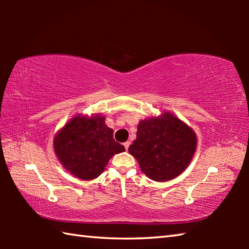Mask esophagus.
I'll use <instances>...</instances> for the list:
<instances>
[{
  "mask_svg": "<svg viewBox=\"0 0 249 249\" xmlns=\"http://www.w3.org/2000/svg\"><path fill=\"white\" fill-rule=\"evenodd\" d=\"M129 144H130V142H124V144H123V145H124V147H125V149H126V150H127V149H128V147H129Z\"/></svg>",
  "mask_w": 249,
  "mask_h": 249,
  "instance_id": "obj_1",
  "label": "esophagus"
}]
</instances>
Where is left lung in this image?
<instances>
[{"label": "left lung", "instance_id": "8db88e82", "mask_svg": "<svg viewBox=\"0 0 249 249\" xmlns=\"http://www.w3.org/2000/svg\"><path fill=\"white\" fill-rule=\"evenodd\" d=\"M197 146L196 134L171 112L141 120L128 151L149 179L166 182L190 165Z\"/></svg>", "mask_w": 249, "mask_h": 249}]
</instances>
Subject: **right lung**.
Instances as JSON below:
<instances>
[{
  "label": "right lung",
  "instance_id": "right-lung-1",
  "mask_svg": "<svg viewBox=\"0 0 249 249\" xmlns=\"http://www.w3.org/2000/svg\"><path fill=\"white\" fill-rule=\"evenodd\" d=\"M53 142L62 167L86 181L98 178L113 156L125 151L101 114L74 115L58 130Z\"/></svg>",
  "mask_w": 249,
  "mask_h": 249
}]
</instances>
